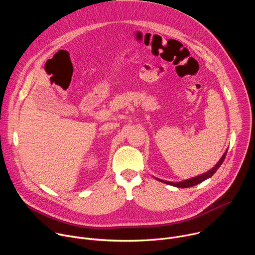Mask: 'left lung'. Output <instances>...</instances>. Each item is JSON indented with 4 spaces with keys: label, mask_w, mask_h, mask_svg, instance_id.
<instances>
[{
    "label": "left lung",
    "mask_w": 255,
    "mask_h": 255,
    "mask_svg": "<svg viewBox=\"0 0 255 255\" xmlns=\"http://www.w3.org/2000/svg\"><path fill=\"white\" fill-rule=\"evenodd\" d=\"M227 150H228V149H227ZM227 150L224 152V154L222 155L221 159L217 162V164H216L214 167H212V168H211L210 170H208L207 172L202 173V174H200V175H197V176H195V177H191V178H189V179H185V180H181V181H176V183H173V181H167V180L159 179V178H157V177H155V178H156L157 180L161 181V183H164V184H166V185H170V186H173V187H176V188H191V187H194V186H196V185L201 184L202 181H204V180L210 178V177L218 170V168H219V167L221 166V164L223 163V161H224V159H225V157H226Z\"/></svg>",
    "instance_id": "left-lung-1"
}]
</instances>
